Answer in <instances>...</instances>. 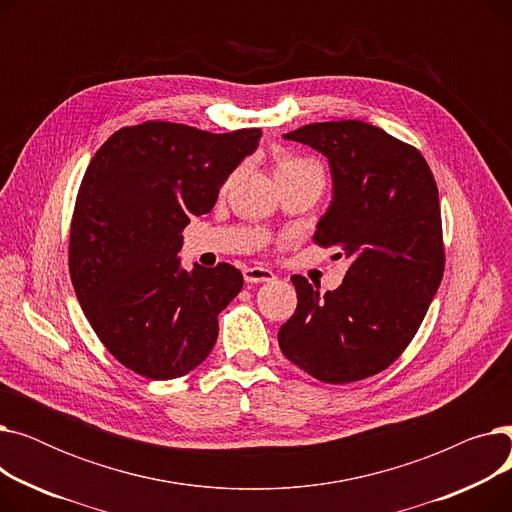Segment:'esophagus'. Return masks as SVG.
<instances>
[{
	"label": "esophagus",
	"mask_w": 512,
	"mask_h": 512,
	"mask_svg": "<svg viewBox=\"0 0 512 512\" xmlns=\"http://www.w3.org/2000/svg\"><path fill=\"white\" fill-rule=\"evenodd\" d=\"M245 282L247 284H259V282H272L276 276L272 270H267V267H259V265H253V267H245Z\"/></svg>",
	"instance_id": "obj_1"
}]
</instances>
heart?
<instances>
[{
	"instance_id": "heart-1",
	"label": "heart",
	"mask_w": 512,
	"mask_h": 512,
	"mask_svg": "<svg viewBox=\"0 0 512 512\" xmlns=\"http://www.w3.org/2000/svg\"><path fill=\"white\" fill-rule=\"evenodd\" d=\"M305 166H311V161H307V159H301V157L284 155V157H280V161H278L276 174H280V172H288V170H297V168H305Z\"/></svg>"
}]
</instances>
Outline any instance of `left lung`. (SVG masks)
<instances>
[{"label":"left lung","mask_w":512,"mask_h":512,"mask_svg":"<svg viewBox=\"0 0 512 512\" xmlns=\"http://www.w3.org/2000/svg\"><path fill=\"white\" fill-rule=\"evenodd\" d=\"M284 139L328 159L332 201L313 238L340 247L348 270L328 292L292 278L299 305L280 348L315 380H365L409 346L442 282L436 180L415 147L361 120L307 124Z\"/></svg>","instance_id":"left-lung-1"}]
</instances>
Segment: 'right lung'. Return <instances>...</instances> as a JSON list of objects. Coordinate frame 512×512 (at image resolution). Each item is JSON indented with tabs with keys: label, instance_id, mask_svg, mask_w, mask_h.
I'll return each instance as SVG.
<instances>
[{
	"label": "right lung",
	"instance_id": "right-lung-1",
	"mask_svg": "<svg viewBox=\"0 0 512 512\" xmlns=\"http://www.w3.org/2000/svg\"><path fill=\"white\" fill-rule=\"evenodd\" d=\"M259 137L145 122L114 132L91 159L70 226V278L107 351L145 378L186 375L218 340V313L242 274L228 263L186 272L182 230L211 211Z\"/></svg>",
	"mask_w": 512,
	"mask_h": 512
}]
</instances>
